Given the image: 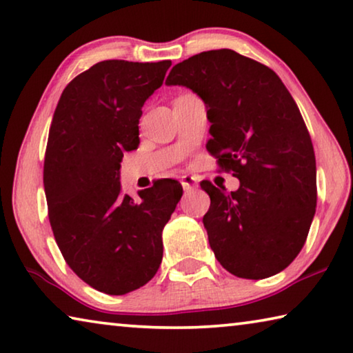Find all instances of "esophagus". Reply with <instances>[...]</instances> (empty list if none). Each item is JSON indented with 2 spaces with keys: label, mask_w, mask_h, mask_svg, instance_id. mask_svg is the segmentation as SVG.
Segmentation results:
<instances>
[{
  "label": "esophagus",
  "mask_w": 353,
  "mask_h": 353,
  "mask_svg": "<svg viewBox=\"0 0 353 353\" xmlns=\"http://www.w3.org/2000/svg\"><path fill=\"white\" fill-rule=\"evenodd\" d=\"M181 183H182V187H183V190H185V192L198 187V181L193 176H182Z\"/></svg>",
  "instance_id": "1"
}]
</instances>
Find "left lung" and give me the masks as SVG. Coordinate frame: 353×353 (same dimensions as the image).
<instances>
[{
    "label": "left lung",
    "instance_id": "obj_1",
    "mask_svg": "<svg viewBox=\"0 0 353 353\" xmlns=\"http://www.w3.org/2000/svg\"><path fill=\"white\" fill-rule=\"evenodd\" d=\"M165 85L203 100L210 122L205 148L240 182L210 196L203 223L229 273L262 279L292 262L316 214V157L295 100L267 65L229 48L194 54L172 67Z\"/></svg>",
    "mask_w": 353,
    "mask_h": 353
}]
</instances>
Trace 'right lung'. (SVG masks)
<instances>
[{
    "mask_svg": "<svg viewBox=\"0 0 353 353\" xmlns=\"http://www.w3.org/2000/svg\"><path fill=\"white\" fill-rule=\"evenodd\" d=\"M171 61L110 59L75 77L56 106L43 188L56 243L89 286L110 295L137 290L159 270L161 232L182 198L172 179L122 194L121 161L139 146V117Z\"/></svg>",
    "mask_w": 353,
    "mask_h": 353,
    "instance_id": "add662e5",
    "label": "right lung"
}]
</instances>
